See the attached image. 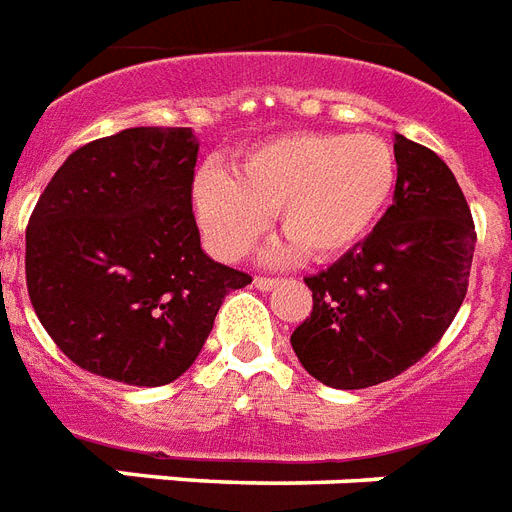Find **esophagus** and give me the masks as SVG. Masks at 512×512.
<instances>
[{
	"mask_svg": "<svg viewBox=\"0 0 512 512\" xmlns=\"http://www.w3.org/2000/svg\"><path fill=\"white\" fill-rule=\"evenodd\" d=\"M253 285H256V288L259 290H272L277 285V280L275 277H253Z\"/></svg>",
	"mask_w": 512,
	"mask_h": 512,
	"instance_id": "esophagus-1",
	"label": "esophagus"
}]
</instances>
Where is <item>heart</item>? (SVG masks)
<instances>
[{
  "instance_id": "obj_1",
  "label": "heart",
  "mask_w": 512,
  "mask_h": 512,
  "mask_svg": "<svg viewBox=\"0 0 512 512\" xmlns=\"http://www.w3.org/2000/svg\"><path fill=\"white\" fill-rule=\"evenodd\" d=\"M396 187V155L375 134L301 132L253 145L232 166L203 169L192 182V206L206 243L235 261L264 235L277 214L288 243L272 259L304 251L333 261L367 237Z\"/></svg>"
}]
</instances>
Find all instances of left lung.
<instances>
[{"label": "left lung", "instance_id": "obj_1", "mask_svg": "<svg viewBox=\"0 0 512 512\" xmlns=\"http://www.w3.org/2000/svg\"><path fill=\"white\" fill-rule=\"evenodd\" d=\"M394 203L333 267L306 277L312 314L290 343L325 386L367 388L428 354L468 293L476 224L455 174L396 134Z\"/></svg>", "mask_w": 512, "mask_h": 512}]
</instances>
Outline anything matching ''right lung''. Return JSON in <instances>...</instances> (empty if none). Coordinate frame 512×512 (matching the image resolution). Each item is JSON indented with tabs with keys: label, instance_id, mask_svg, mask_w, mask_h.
<instances>
[{
	"label": "right lung",
	"instance_id": "right-lung-1",
	"mask_svg": "<svg viewBox=\"0 0 512 512\" xmlns=\"http://www.w3.org/2000/svg\"><path fill=\"white\" fill-rule=\"evenodd\" d=\"M195 161L192 129L137 126L79 147L44 187L26 230L28 298L81 370L166 386L224 296L251 282L200 248Z\"/></svg>",
	"mask_w": 512,
	"mask_h": 512
}]
</instances>
